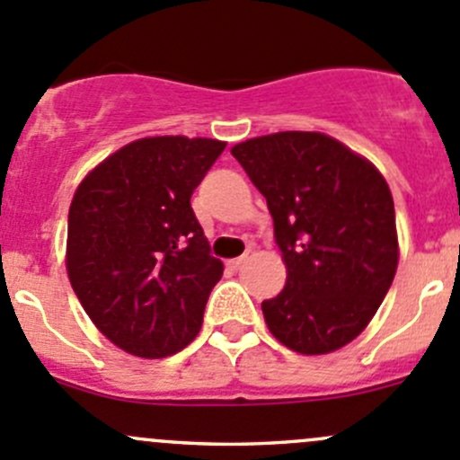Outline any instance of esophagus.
Wrapping results in <instances>:
<instances>
[{
  "label": "esophagus",
  "mask_w": 460,
  "mask_h": 460,
  "mask_svg": "<svg viewBox=\"0 0 460 460\" xmlns=\"http://www.w3.org/2000/svg\"><path fill=\"white\" fill-rule=\"evenodd\" d=\"M244 260H247V253H244V256H240V258H234V260H229V262H226V264H229L231 269H238L240 264L244 262Z\"/></svg>",
  "instance_id": "1"
}]
</instances>
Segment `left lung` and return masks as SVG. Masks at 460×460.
Wrapping results in <instances>:
<instances>
[{
  "mask_svg": "<svg viewBox=\"0 0 460 460\" xmlns=\"http://www.w3.org/2000/svg\"><path fill=\"white\" fill-rule=\"evenodd\" d=\"M267 198L287 285L264 300L267 327L305 356L354 341L398 267L394 200L378 169L324 133L282 131L231 148Z\"/></svg>",
  "mask_w": 460,
  "mask_h": 460,
  "instance_id": "8db88e82",
  "label": "left lung"
}]
</instances>
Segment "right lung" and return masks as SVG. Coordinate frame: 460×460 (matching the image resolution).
<instances>
[{"mask_svg": "<svg viewBox=\"0 0 460 460\" xmlns=\"http://www.w3.org/2000/svg\"><path fill=\"white\" fill-rule=\"evenodd\" d=\"M225 146L208 137H144L97 164L73 196V291L128 354L164 358L200 332L225 267L211 256L191 196Z\"/></svg>", "mask_w": 460, "mask_h": 460, "instance_id": "obj_1", "label": "right lung"}]
</instances>
